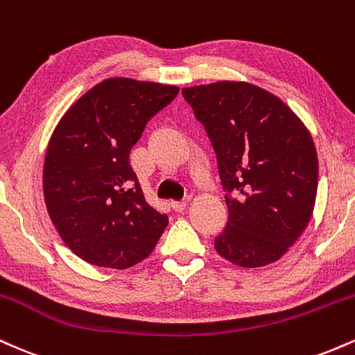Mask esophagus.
I'll return each instance as SVG.
<instances>
[{
    "mask_svg": "<svg viewBox=\"0 0 355 355\" xmlns=\"http://www.w3.org/2000/svg\"><path fill=\"white\" fill-rule=\"evenodd\" d=\"M170 205H172V209L175 210V211H183L187 209V202L185 200H182V202H172L170 203Z\"/></svg>",
    "mask_w": 355,
    "mask_h": 355,
    "instance_id": "1",
    "label": "esophagus"
}]
</instances>
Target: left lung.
<instances>
[{
  "instance_id": "obj_1",
  "label": "left lung",
  "mask_w": 355,
  "mask_h": 355,
  "mask_svg": "<svg viewBox=\"0 0 355 355\" xmlns=\"http://www.w3.org/2000/svg\"><path fill=\"white\" fill-rule=\"evenodd\" d=\"M182 95L205 126L227 190L229 222L215 250L243 268L277 262L315 205L319 160L311 132L282 100L245 81L189 87Z\"/></svg>"
}]
</instances>
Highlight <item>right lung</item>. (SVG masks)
Wrapping results in <instances>:
<instances>
[{
    "label": "right lung",
    "mask_w": 355,
    "mask_h": 355,
    "mask_svg": "<svg viewBox=\"0 0 355 355\" xmlns=\"http://www.w3.org/2000/svg\"><path fill=\"white\" fill-rule=\"evenodd\" d=\"M178 95L173 85L107 78L81 95L53 130L43 195L68 248L92 266L130 268L146 259L168 225L130 165L146 121Z\"/></svg>",
    "instance_id": "obj_1"
}]
</instances>
